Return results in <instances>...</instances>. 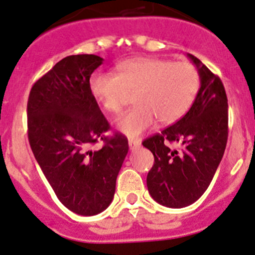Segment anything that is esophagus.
Returning <instances> with one entry per match:
<instances>
[{"instance_id": "esophagus-1", "label": "esophagus", "mask_w": 255, "mask_h": 255, "mask_svg": "<svg viewBox=\"0 0 255 255\" xmlns=\"http://www.w3.org/2000/svg\"><path fill=\"white\" fill-rule=\"evenodd\" d=\"M139 147H141V144H139L138 141H136V139H128V148H130V150H136Z\"/></svg>"}]
</instances>
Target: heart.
I'll list each match as a JSON object with an SVG mask.
<instances>
[{
	"label": "heart",
	"instance_id": "b5f03b06",
	"mask_svg": "<svg viewBox=\"0 0 255 255\" xmlns=\"http://www.w3.org/2000/svg\"><path fill=\"white\" fill-rule=\"evenodd\" d=\"M200 87L196 67L188 61L133 58L117 66V74L96 72L89 90L108 113L118 114L135 93L136 106L123 114L117 128L128 137L139 136L155 124H171L182 118L195 100Z\"/></svg>",
	"mask_w": 255,
	"mask_h": 255
}]
</instances>
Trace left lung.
Here are the masks:
<instances>
[{
  "label": "left lung",
  "mask_w": 255,
  "mask_h": 255,
  "mask_svg": "<svg viewBox=\"0 0 255 255\" xmlns=\"http://www.w3.org/2000/svg\"><path fill=\"white\" fill-rule=\"evenodd\" d=\"M201 87L184 117L142 144L154 155L148 191L160 205L182 208L199 200L212 182L228 142V97L218 76L191 54ZM176 142L178 150L169 144Z\"/></svg>",
  "instance_id": "left-lung-1"
}]
</instances>
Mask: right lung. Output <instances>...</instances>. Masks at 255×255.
I'll use <instances>...</instances> for the list:
<instances>
[{
	"instance_id": "obj_1",
	"label": "right lung",
	"mask_w": 255,
	"mask_h": 255,
	"mask_svg": "<svg viewBox=\"0 0 255 255\" xmlns=\"http://www.w3.org/2000/svg\"><path fill=\"white\" fill-rule=\"evenodd\" d=\"M102 61L93 54L66 56L32 85L27 101L33 155L60 202L81 216L110 206L128 150L124 135L105 136L110 123L90 94V76ZM99 140L104 147L91 151Z\"/></svg>"
}]
</instances>
